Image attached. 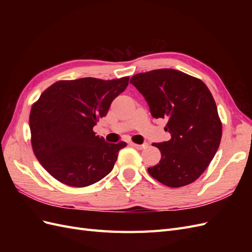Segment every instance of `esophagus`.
Returning <instances> with one entry per match:
<instances>
[{
  "mask_svg": "<svg viewBox=\"0 0 252 252\" xmlns=\"http://www.w3.org/2000/svg\"><path fill=\"white\" fill-rule=\"evenodd\" d=\"M130 145L132 147H134V148H136L138 150H142L143 148H145L147 146V144L145 143V144H142V145H140V144H134V143H130Z\"/></svg>",
  "mask_w": 252,
  "mask_h": 252,
  "instance_id": "esophagus-1",
  "label": "esophagus"
}]
</instances>
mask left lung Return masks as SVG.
Wrapping results in <instances>:
<instances>
[{"mask_svg": "<svg viewBox=\"0 0 252 252\" xmlns=\"http://www.w3.org/2000/svg\"><path fill=\"white\" fill-rule=\"evenodd\" d=\"M130 83L147 101L151 116L166 119L171 139L152 145L161 151L152 178L168 187L194 182L206 170L222 139V122L210 90L200 80L174 69L133 75Z\"/></svg>", "mask_w": 252, "mask_h": 252, "instance_id": "1", "label": "left lung"}]
</instances>
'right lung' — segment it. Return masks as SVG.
Instances as JSON below:
<instances>
[{"label":"right lung","instance_id":"1","mask_svg":"<svg viewBox=\"0 0 252 252\" xmlns=\"http://www.w3.org/2000/svg\"><path fill=\"white\" fill-rule=\"evenodd\" d=\"M128 82L129 77L59 81L32 105L29 127L34 156L56 180L86 187L112 170L126 143L105 142L94 127Z\"/></svg>","mask_w":252,"mask_h":252}]
</instances>
